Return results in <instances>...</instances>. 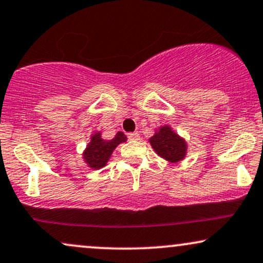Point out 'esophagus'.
I'll return each mask as SVG.
<instances>
[{
  "label": "esophagus",
  "mask_w": 263,
  "mask_h": 263,
  "mask_svg": "<svg viewBox=\"0 0 263 263\" xmlns=\"http://www.w3.org/2000/svg\"><path fill=\"white\" fill-rule=\"evenodd\" d=\"M127 138L131 141H137L140 140V135L137 132H131V134H127Z\"/></svg>",
  "instance_id": "1"
}]
</instances>
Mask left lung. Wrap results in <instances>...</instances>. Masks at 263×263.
<instances>
[{"instance_id":"1","label":"left lung","mask_w":263,"mask_h":263,"mask_svg":"<svg viewBox=\"0 0 263 263\" xmlns=\"http://www.w3.org/2000/svg\"><path fill=\"white\" fill-rule=\"evenodd\" d=\"M149 142L158 156L166 159L167 162H180L186 156L187 145L185 140L175 134L170 126L160 127L159 131L149 138Z\"/></svg>"}]
</instances>
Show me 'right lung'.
Wrapping results in <instances>:
<instances>
[{"instance_id":"add662e5","label":"right lung","mask_w":263,"mask_h":263,"mask_svg":"<svg viewBox=\"0 0 263 263\" xmlns=\"http://www.w3.org/2000/svg\"><path fill=\"white\" fill-rule=\"evenodd\" d=\"M126 136L122 132H118L112 140L105 141L101 138L100 132H97L91 136L89 144L85 148L83 158L85 163L89 165L91 169H100V167L105 166L110 156L112 154L114 149L120 143L126 142Z\"/></svg>"}]
</instances>
